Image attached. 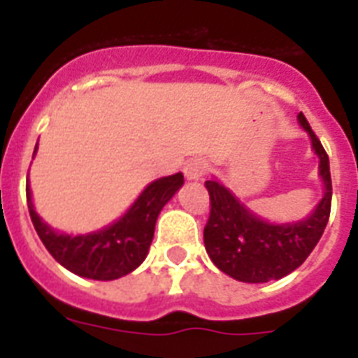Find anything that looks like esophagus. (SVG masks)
Here are the masks:
<instances>
[{
  "label": "esophagus",
  "mask_w": 358,
  "mask_h": 358,
  "mask_svg": "<svg viewBox=\"0 0 358 358\" xmlns=\"http://www.w3.org/2000/svg\"><path fill=\"white\" fill-rule=\"evenodd\" d=\"M206 173V163L202 162V159H189V162L185 163L184 167V174L187 180H199L201 176H204Z\"/></svg>",
  "instance_id": "obj_1"
}]
</instances>
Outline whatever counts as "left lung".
<instances>
[{
	"instance_id": "1",
	"label": "left lung",
	"mask_w": 358,
	"mask_h": 358,
	"mask_svg": "<svg viewBox=\"0 0 358 358\" xmlns=\"http://www.w3.org/2000/svg\"><path fill=\"white\" fill-rule=\"evenodd\" d=\"M297 119L310 135L323 180V199L308 217L297 223H267L245 208L217 180L204 184L212 206L204 227L206 252L221 271L241 282L278 280L295 271L314 250L327 227L333 199L329 156L305 115L299 113Z\"/></svg>"
}]
</instances>
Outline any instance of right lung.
Masks as SVG:
<instances>
[{
  "instance_id": "right-lung-1",
  "label": "right lung",
  "mask_w": 358,
  "mask_h": 358,
  "mask_svg": "<svg viewBox=\"0 0 358 358\" xmlns=\"http://www.w3.org/2000/svg\"><path fill=\"white\" fill-rule=\"evenodd\" d=\"M36 152V148H35ZM35 156V154H33ZM184 184V174L176 173L146 185L139 199L119 221L85 236L59 234L50 229L35 212L29 185L27 208L36 234L55 258L69 271L94 280H115L128 275L143 264L148 255L157 215Z\"/></svg>"
}]
</instances>
